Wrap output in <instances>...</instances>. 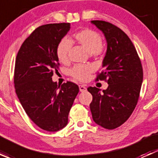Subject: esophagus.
<instances>
[{"label":"esophagus","mask_w":158,"mask_h":158,"mask_svg":"<svg viewBox=\"0 0 158 158\" xmlns=\"http://www.w3.org/2000/svg\"><path fill=\"white\" fill-rule=\"evenodd\" d=\"M79 91H80V92H85V91L86 90V87H85V85H79Z\"/></svg>","instance_id":"1"}]
</instances>
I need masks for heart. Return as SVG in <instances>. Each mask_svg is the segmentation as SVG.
I'll return each instance as SVG.
<instances>
[{
	"mask_svg": "<svg viewBox=\"0 0 158 158\" xmlns=\"http://www.w3.org/2000/svg\"><path fill=\"white\" fill-rule=\"evenodd\" d=\"M73 38L76 42L82 46L87 51L94 55H100L103 52L102 39L98 32L85 28L76 32ZM72 47V42L68 38H63L56 47V56L61 63H66L69 59V52ZM94 70L92 65H76L70 70V74L74 79L79 81H85Z\"/></svg>",
	"mask_w": 158,
	"mask_h": 158,
	"instance_id": "obj_1",
	"label": "heart"
}]
</instances>
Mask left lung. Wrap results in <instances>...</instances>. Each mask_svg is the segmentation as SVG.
<instances>
[{"label": "left lung", "mask_w": 158, "mask_h": 158, "mask_svg": "<svg viewBox=\"0 0 158 158\" xmlns=\"http://www.w3.org/2000/svg\"><path fill=\"white\" fill-rule=\"evenodd\" d=\"M92 23L102 31L107 41L104 69L95 80H105L109 86L103 93L96 87L87 89L92 95L90 110L97 125L112 130L125 123L136 107L143 69L136 49L125 32L103 20H92Z\"/></svg>", "instance_id": "1"}]
</instances>
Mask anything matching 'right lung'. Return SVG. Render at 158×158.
I'll return each instance as SVG.
<instances>
[{
	"label": "right lung",
	"mask_w": 158,
	"mask_h": 158,
	"mask_svg": "<svg viewBox=\"0 0 158 158\" xmlns=\"http://www.w3.org/2000/svg\"><path fill=\"white\" fill-rule=\"evenodd\" d=\"M70 29L69 23L42 25L23 43L17 52L14 82L27 114L39 128L57 131L68 123V115L79 92L76 83L52 82L58 72L56 47Z\"/></svg>",
	"instance_id": "add662e5"
}]
</instances>
